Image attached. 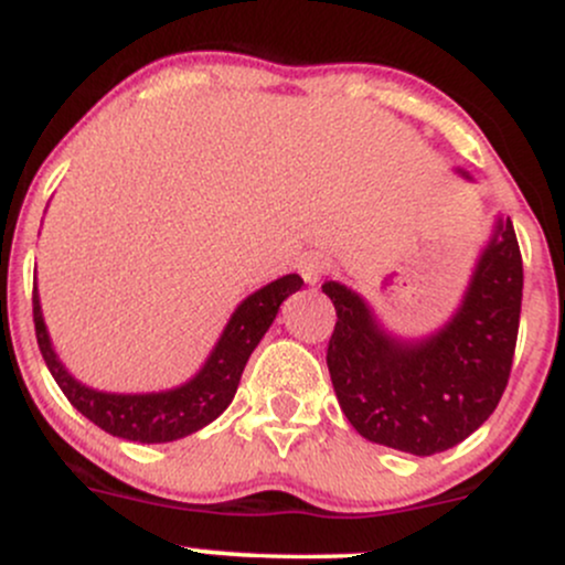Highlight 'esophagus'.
<instances>
[{"mask_svg": "<svg viewBox=\"0 0 565 565\" xmlns=\"http://www.w3.org/2000/svg\"><path fill=\"white\" fill-rule=\"evenodd\" d=\"M297 270H300L305 284H319L321 276L329 270V260L321 252H305L300 260H297Z\"/></svg>", "mask_w": 565, "mask_h": 565, "instance_id": "1", "label": "esophagus"}]
</instances>
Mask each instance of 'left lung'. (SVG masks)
<instances>
[{"mask_svg": "<svg viewBox=\"0 0 565 565\" xmlns=\"http://www.w3.org/2000/svg\"><path fill=\"white\" fill-rule=\"evenodd\" d=\"M321 289L337 310L327 350L337 401L366 440L430 457L491 417L508 387L521 321L523 260L510 217L494 220L451 319L425 337L387 332L345 284Z\"/></svg>", "mask_w": 565, "mask_h": 565, "instance_id": "obj_1", "label": "left lung"}]
</instances>
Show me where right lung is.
Instances as JSON below:
<instances>
[{"label": "right lung", "instance_id": "obj_1", "mask_svg": "<svg viewBox=\"0 0 565 565\" xmlns=\"http://www.w3.org/2000/svg\"><path fill=\"white\" fill-rule=\"evenodd\" d=\"M300 287L302 278L287 274L265 284L263 289L252 291L231 313L223 334H220L199 372L183 385L170 387V391L106 393L76 380L66 364L57 359L34 284L36 342L57 387L71 401V406L82 412L89 423L116 438L138 440V444H170V440L185 438L215 423L228 408L252 350L260 345L281 302Z\"/></svg>", "mask_w": 565, "mask_h": 565}]
</instances>
